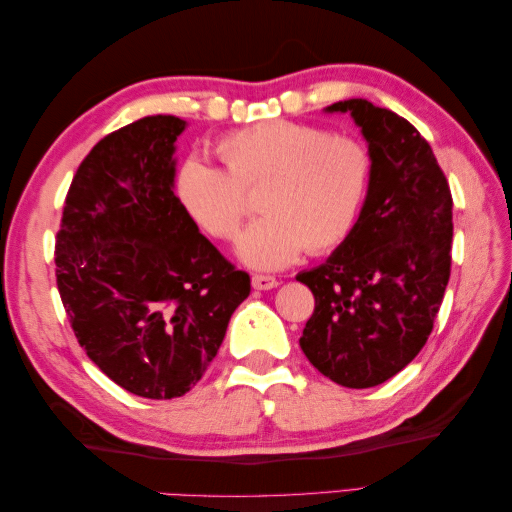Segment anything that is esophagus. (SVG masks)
Wrapping results in <instances>:
<instances>
[{"instance_id":"34e87169","label":"esophagus","mask_w":512,"mask_h":512,"mask_svg":"<svg viewBox=\"0 0 512 512\" xmlns=\"http://www.w3.org/2000/svg\"><path fill=\"white\" fill-rule=\"evenodd\" d=\"M250 284H253L255 290H273L279 286V279L273 275H253Z\"/></svg>"}]
</instances>
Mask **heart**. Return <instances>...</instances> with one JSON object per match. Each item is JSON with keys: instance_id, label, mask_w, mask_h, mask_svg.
<instances>
[{"instance_id": "heart-1", "label": "heart", "mask_w": 512, "mask_h": 512, "mask_svg": "<svg viewBox=\"0 0 512 512\" xmlns=\"http://www.w3.org/2000/svg\"><path fill=\"white\" fill-rule=\"evenodd\" d=\"M224 167L184 160L176 193L191 220L222 242L237 237L250 191L264 215L239 239L237 253L253 268H284L308 250L328 253L352 235L374 178L363 140L325 127L270 118L217 140Z\"/></svg>"}]
</instances>
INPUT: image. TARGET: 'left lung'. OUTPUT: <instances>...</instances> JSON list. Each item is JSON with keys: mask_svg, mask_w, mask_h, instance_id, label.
<instances>
[{"mask_svg": "<svg viewBox=\"0 0 512 512\" xmlns=\"http://www.w3.org/2000/svg\"><path fill=\"white\" fill-rule=\"evenodd\" d=\"M374 158L352 235L319 268L297 275L314 295L301 350L336 385L365 389L407 367L427 343L451 277L453 198L427 140L365 99L339 101Z\"/></svg>", "mask_w": 512, "mask_h": 512, "instance_id": "obj_1", "label": "left lung"}]
</instances>
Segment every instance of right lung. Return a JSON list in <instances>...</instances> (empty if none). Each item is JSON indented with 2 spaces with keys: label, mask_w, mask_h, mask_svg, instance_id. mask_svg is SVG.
Listing matches in <instances>:
<instances>
[{
  "label": "right lung",
  "mask_w": 512,
  "mask_h": 512,
  "mask_svg": "<svg viewBox=\"0 0 512 512\" xmlns=\"http://www.w3.org/2000/svg\"><path fill=\"white\" fill-rule=\"evenodd\" d=\"M184 121L158 114L107 134L76 169L54 246L79 345L116 385L171 400L204 376L250 277L173 195Z\"/></svg>",
  "instance_id": "1"
}]
</instances>
